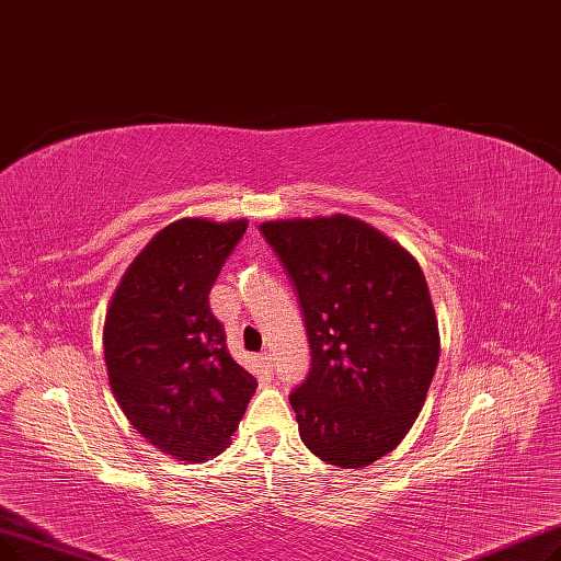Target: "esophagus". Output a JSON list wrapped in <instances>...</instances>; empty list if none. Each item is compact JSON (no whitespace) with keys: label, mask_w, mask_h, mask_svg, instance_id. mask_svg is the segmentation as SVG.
<instances>
[{"label":"esophagus","mask_w":561,"mask_h":561,"mask_svg":"<svg viewBox=\"0 0 561 561\" xmlns=\"http://www.w3.org/2000/svg\"><path fill=\"white\" fill-rule=\"evenodd\" d=\"M257 358H260V363H262L264 367H270V369L274 367V365H272V360H274V358H272V352H262Z\"/></svg>","instance_id":"esophagus-1"}]
</instances>
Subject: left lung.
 Masks as SVG:
<instances>
[{"mask_svg":"<svg viewBox=\"0 0 561 561\" xmlns=\"http://www.w3.org/2000/svg\"><path fill=\"white\" fill-rule=\"evenodd\" d=\"M297 289L308 377L289 392L304 445L337 468L394 449L415 422L440 356L420 264L352 217L262 224Z\"/></svg>","mask_w":561,"mask_h":561,"instance_id":"8db88e82","label":"left lung"}]
</instances>
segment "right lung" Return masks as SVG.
Masks as SVG:
<instances>
[{
    "label": "right lung",
    "mask_w": 561,
    "mask_h": 561,
    "mask_svg": "<svg viewBox=\"0 0 561 561\" xmlns=\"http://www.w3.org/2000/svg\"><path fill=\"white\" fill-rule=\"evenodd\" d=\"M247 221L180 219L125 272L104 319L116 402L159 451L198 463L221 451L257 388L228 354L209 289Z\"/></svg>",
    "instance_id": "1"
}]
</instances>
